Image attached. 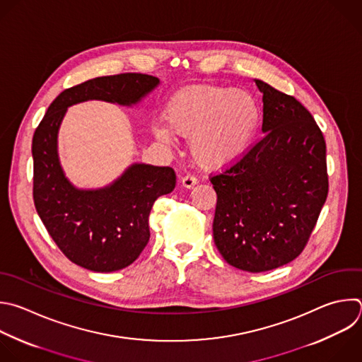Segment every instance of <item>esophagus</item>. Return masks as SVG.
I'll use <instances>...</instances> for the list:
<instances>
[{
	"label": "esophagus",
	"instance_id": "34e87169",
	"mask_svg": "<svg viewBox=\"0 0 362 362\" xmlns=\"http://www.w3.org/2000/svg\"><path fill=\"white\" fill-rule=\"evenodd\" d=\"M196 183H197V177H196L194 175H192V173H187V175H185V176L182 177V185H183L185 187H187V189L193 187Z\"/></svg>",
	"mask_w": 362,
	"mask_h": 362
}]
</instances>
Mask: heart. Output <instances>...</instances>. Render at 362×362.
<instances>
[{"instance_id":"1","label":"heart","mask_w":362,"mask_h":362,"mask_svg":"<svg viewBox=\"0 0 362 362\" xmlns=\"http://www.w3.org/2000/svg\"><path fill=\"white\" fill-rule=\"evenodd\" d=\"M163 117L175 134L190 136V152L199 165L220 168L249 149L262 122V107L243 89L193 85L169 98ZM153 132L163 142L172 139L165 127L156 125Z\"/></svg>"}]
</instances>
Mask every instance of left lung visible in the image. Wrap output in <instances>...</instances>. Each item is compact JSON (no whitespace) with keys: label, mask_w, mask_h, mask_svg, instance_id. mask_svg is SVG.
I'll return each mask as SVG.
<instances>
[{"label":"left lung","mask_w":362,"mask_h":362,"mask_svg":"<svg viewBox=\"0 0 362 362\" xmlns=\"http://www.w3.org/2000/svg\"><path fill=\"white\" fill-rule=\"evenodd\" d=\"M263 92V132L210 182L217 193L214 245L243 272L260 273L297 259L328 194L325 141L294 96L256 81Z\"/></svg>","instance_id":"obj_1"}]
</instances>
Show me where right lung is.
I'll return each mask as SVG.
<instances>
[{
	"label": "right lung",
	"instance_id": "obj_1",
	"mask_svg": "<svg viewBox=\"0 0 362 362\" xmlns=\"http://www.w3.org/2000/svg\"><path fill=\"white\" fill-rule=\"evenodd\" d=\"M159 79L127 72L99 76L62 90L49 105L33 138L34 204L58 249L72 263L99 273L132 264L146 247L149 214L159 196L176 186L169 166L134 165L109 187L78 190L64 176L57 135L66 107L88 99L136 103Z\"/></svg>",
	"mask_w": 362,
	"mask_h": 362
}]
</instances>
